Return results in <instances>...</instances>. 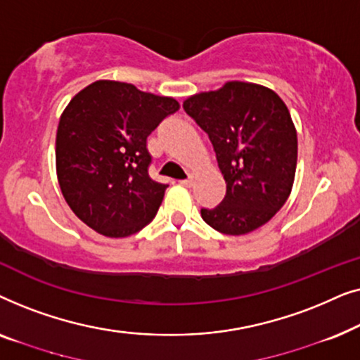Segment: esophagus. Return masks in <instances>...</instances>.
Masks as SVG:
<instances>
[{
    "label": "esophagus",
    "instance_id": "esophagus-1",
    "mask_svg": "<svg viewBox=\"0 0 360 360\" xmlns=\"http://www.w3.org/2000/svg\"><path fill=\"white\" fill-rule=\"evenodd\" d=\"M180 184L184 186H191V185H193V176H188V179L180 180Z\"/></svg>",
    "mask_w": 360,
    "mask_h": 360
}]
</instances>
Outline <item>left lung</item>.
Masks as SVG:
<instances>
[{
  "instance_id": "left-lung-1",
  "label": "left lung",
  "mask_w": 360,
  "mask_h": 360,
  "mask_svg": "<svg viewBox=\"0 0 360 360\" xmlns=\"http://www.w3.org/2000/svg\"><path fill=\"white\" fill-rule=\"evenodd\" d=\"M184 110L208 134L226 180L221 205L201 210L205 223L229 236L269 223L292 193L297 172V129L282 98L257 83L228 82L188 96Z\"/></svg>"
}]
</instances>
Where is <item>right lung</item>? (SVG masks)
Here are the masks:
<instances>
[{
	"mask_svg": "<svg viewBox=\"0 0 360 360\" xmlns=\"http://www.w3.org/2000/svg\"><path fill=\"white\" fill-rule=\"evenodd\" d=\"M179 101L98 80L63 110L56 137L57 180L73 213L106 238H127L154 219L167 185L149 176L147 136Z\"/></svg>",
	"mask_w": 360,
	"mask_h": 360,
	"instance_id": "add662e5",
	"label": "right lung"
}]
</instances>
